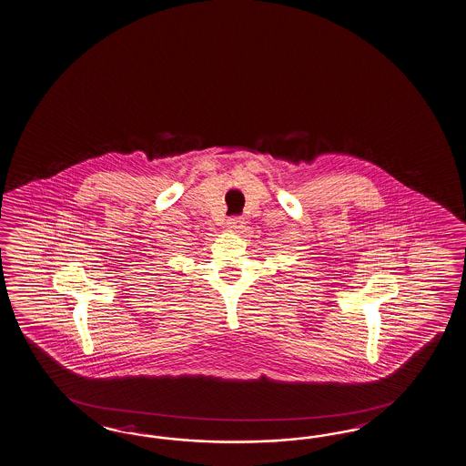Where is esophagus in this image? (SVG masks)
<instances>
[{"instance_id": "34e87169", "label": "esophagus", "mask_w": 466, "mask_h": 466, "mask_svg": "<svg viewBox=\"0 0 466 466\" xmlns=\"http://www.w3.org/2000/svg\"><path fill=\"white\" fill-rule=\"evenodd\" d=\"M242 225H244V220H242L241 217H232V218L227 220V227L230 230H234V232H238L239 228H242Z\"/></svg>"}]
</instances>
